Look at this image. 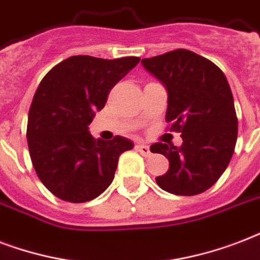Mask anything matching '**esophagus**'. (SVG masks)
Segmentation results:
<instances>
[{
    "mask_svg": "<svg viewBox=\"0 0 260 260\" xmlns=\"http://www.w3.org/2000/svg\"><path fill=\"white\" fill-rule=\"evenodd\" d=\"M136 149L141 153V154H142V156H145V157H149V156L152 154V152H150V149H149L148 145L140 144V145H137Z\"/></svg>",
    "mask_w": 260,
    "mask_h": 260,
    "instance_id": "obj_1",
    "label": "esophagus"
}]
</instances>
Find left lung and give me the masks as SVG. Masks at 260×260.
<instances>
[{
    "instance_id": "8db88e82",
    "label": "left lung",
    "mask_w": 260,
    "mask_h": 260,
    "mask_svg": "<svg viewBox=\"0 0 260 260\" xmlns=\"http://www.w3.org/2000/svg\"><path fill=\"white\" fill-rule=\"evenodd\" d=\"M141 63L166 86V120L183 138L179 148L162 142L150 146L170 161L156 182L171 194H201L220 179L235 152L237 116L228 80L212 61L184 48Z\"/></svg>"
}]
</instances>
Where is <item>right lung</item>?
<instances>
[{
	"instance_id": "obj_1",
	"label": "right lung",
	"mask_w": 260,
	"mask_h": 260,
	"mask_svg": "<svg viewBox=\"0 0 260 260\" xmlns=\"http://www.w3.org/2000/svg\"><path fill=\"white\" fill-rule=\"evenodd\" d=\"M138 62V57L74 55L54 66L38 86L28 112V149L38 178L62 201L88 202L104 192L119 156L133 149L120 136L94 140L88 126Z\"/></svg>"
}]
</instances>
